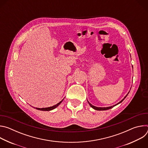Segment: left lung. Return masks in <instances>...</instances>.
I'll return each mask as SVG.
<instances>
[{"label": "left lung", "mask_w": 148, "mask_h": 148, "mask_svg": "<svg viewBox=\"0 0 148 148\" xmlns=\"http://www.w3.org/2000/svg\"><path fill=\"white\" fill-rule=\"evenodd\" d=\"M129 94V93H128ZM128 94L127 95H126L125 97V98L121 101H120L119 103H118L117 104H116V105H113V106H111V107H106V108H100V107H95V106H94V105H92V104H91L88 101V103H89V104H90V106L92 108H94V110H98V111H103V110H110V109H111V108H112V107H114V106H115V105H118V104H119V103H121V102H122L123 100H124V99L126 97V96H127L128 95Z\"/></svg>", "instance_id": "8db88e82"}]
</instances>
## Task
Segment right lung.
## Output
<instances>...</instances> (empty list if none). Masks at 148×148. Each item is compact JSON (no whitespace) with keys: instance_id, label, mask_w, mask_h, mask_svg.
I'll return each instance as SVG.
<instances>
[{"instance_id":"right-lung-1","label":"right lung","mask_w":148,"mask_h":148,"mask_svg":"<svg viewBox=\"0 0 148 148\" xmlns=\"http://www.w3.org/2000/svg\"><path fill=\"white\" fill-rule=\"evenodd\" d=\"M63 100V99H62ZM62 101H61L60 102H58V103H57L56 105H54V106H52V107H48V108H36V109H37V110H40V111H51V110H53V109H54V108H56L57 107H58V105L61 103V102L62 101Z\"/></svg>"}]
</instances>
